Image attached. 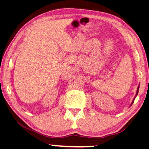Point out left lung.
Instances as JSON below:
<instances>
[{
    "instance_id": "obj_1",
    "label": "left lung",
    "mask_w": 149,
    "mask_h": 149,
    "mask_svg": "<svg viewBox=\"0 0 149 149\" xmlns=\"http://www.w3.org/2000/svg\"><path fill=\"white\" fill-rule=\"evenodd\" d=\"M139 85L138 86V88H137V90H136V95H135V97H134L133 98V101H132V102H131V105L133 104V103L134 102V100H135V97H136V96H137V94H138V92H139Z\"/></svg>"
}]
</instances>
